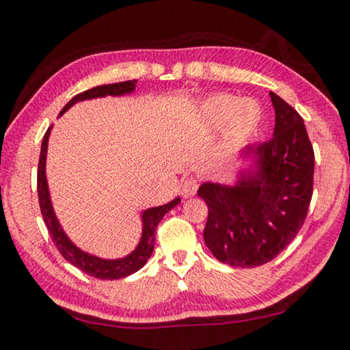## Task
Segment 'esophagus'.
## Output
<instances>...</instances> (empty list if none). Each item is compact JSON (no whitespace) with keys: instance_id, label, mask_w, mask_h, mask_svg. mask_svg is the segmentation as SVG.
Instances as JSON below:
<instances>
[{"instance_id":"obj_1","label":"esophagus","mask_w":350,"mask_h":350,"mask_svg":"<svg viewBox=\"0 0 350 350\" xmlns=\"http://www.w3.org/2000/svg\"><path fill=\"white\" fill-rule=\"evenodd\" d=\"M197 188H199V182H197V179H194V177H188V179H185L182 183V196L193 197L197 193Z\"/></svg>"}]
</instances>
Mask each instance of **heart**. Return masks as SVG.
I'll use <instances>...</instances> for the list:
<instances>
[{
    "label": "heart",
    "instance_id": "1",
    "mask_svg": "<svg viewBox=\"0 0 350 350\" xmlns=\"http://www.w3.org/2000/svg\"><path fill=\"white\" fill-rule=\"evenodd\" d=\"M199 116L209 130H219L225 125V142L228 147H234L257 129L262 110L254 100H239L232 94L220 93L202 104Z\"/></svg>",
    "mask_w": 350,
    "mask_h": 350
}]
</instances>
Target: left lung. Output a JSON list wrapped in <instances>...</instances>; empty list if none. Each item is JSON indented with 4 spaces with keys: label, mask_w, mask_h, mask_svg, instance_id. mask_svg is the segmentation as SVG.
Wrapping results in <instances>:
<instances>
[{
    "label": "left lung",
    "mask_w": 350,
    "mask_h": 350,
    "mask_svg": "<svg viewBox=\"0 0 350 350\" xmlns=\"http://www.w3.org/2000/svg\"><path fill=\"white\" fill-rule=\"evenodd\" d=\"M275 110L274 136L247 145L256 157L236 185L202 183L208 205L203 240L221 263L254 268L268 263L288 246L308 215L314 187V148L297 110L269 93Z\"/></svg>",
    "instance_id": "8db88e82"
}]
</instances>
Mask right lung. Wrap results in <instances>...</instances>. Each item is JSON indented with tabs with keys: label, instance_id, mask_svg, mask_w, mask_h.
<instances>
[{
	"label": "right lung",
	"instance_id": "right-lung-1",
	"mask_svg": "<svg viewBox=\"0 0 350 350\" xmlns=\"http://www.w3.org/2000/svg\"><path fill=\"white\" fill-rule=\"evenodd\" d=\"M137 81H125V82H116V84H105V85H98L93 87L90 90H85L84 93L76 94V96L68 100L67 105L61 110L59 116L62 113H66L70 107L73 104L79 103V100L85 99H93V98H104L109 94V96H120V94L131 93L136 88ZM50 130L52 126H49L42 139L41 145V156H40V163H38V199H40V208L42 219L46 221V226L50 232V237H52L55 246L58 247L61 256L64 257L67 262L72 263L76 268L85 272L87 275L100 278V280H118V278H124L126 275L135 274L142 266L147 263L151 254L154 250V240H156V228L159 221L167 214L171 208H174L177 203L180 202V197H176L174 200H171L167 205L156 206L145 209L142 213V237L136 250L133 251L129 256L124 258L118 260H104L99 257L90 256L84 251H81L78 246H75L70 239L66 236V232L62 231L58 219H56L52 202H50V194H49V187H47V179H46V156H47V142L50 136Z\"/></svg>",
	"mask_w": 350,
	"mask_h": 350
}]
</instances>
